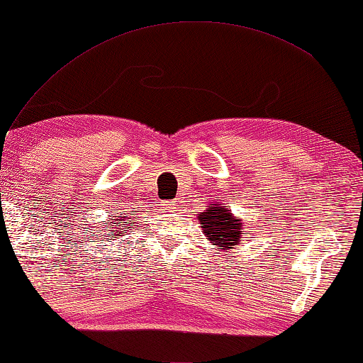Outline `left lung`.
I'll use <instances>...</instances> for the list:
<instances>
[{
	"instance_id": "obj_1",
	"label": "left lung",
	"mask_w": 363,
	"mask_h": 363,
	"mask_svg": "<svg viewBox=\"0 0 363 363\" xmlns=\"http://www.w3.org/2000/svg\"><path fill=\"white\" fill-rule=\"evenodd\" d=\"M202 233L211 245L221 247L223 250L234 249L242 240L244 223L239 216H234L231 210L224 208L221 202H213L210 208L199 215Z\"/></svg>"
}]
</instances>
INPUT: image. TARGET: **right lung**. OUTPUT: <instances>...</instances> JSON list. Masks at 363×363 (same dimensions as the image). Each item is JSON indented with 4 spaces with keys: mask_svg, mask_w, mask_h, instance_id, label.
Wrapping results in <instances>:
<instances>
[{
    "mask_svg": "<svg viewBox=\"0 0 363 363\" xmlns=\"http://www.w3.org/2000/svg\"><path fill=\"white\" fill-rule=\"evenodd\" d=\"M123 220H124V216H119V220H114V223H113V226L114 224H118V226H121V223H123ZM106 226H108V223H105ZM134 226V223H129V224H123V228H121V231H119V228H116V235H119V234H123L125 229H128L129 231V228H132ZM111 233H114V229H111Z\"/></svg>",
    "mask_w": 363,
    "mask_h": 363,
    "instance_id": "add662e5",
    "label": "right lung"
}]
</instances>
